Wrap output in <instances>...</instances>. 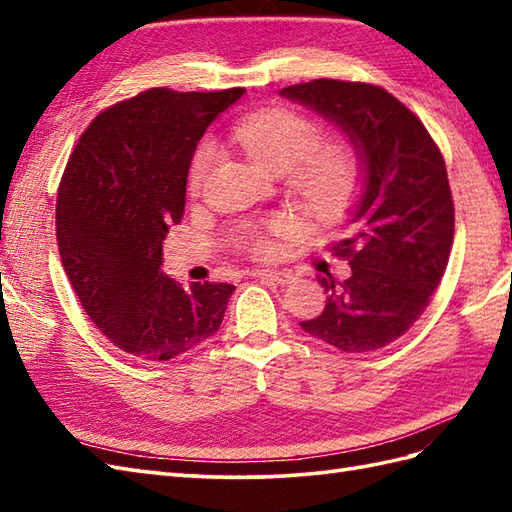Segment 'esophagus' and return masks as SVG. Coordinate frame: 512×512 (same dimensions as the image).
Returning <instances> with one entry per match:
<instances>
[{
	"mask_svg": "<svg viewBox=\"0 0 512 512\" xmlns=\"http://www.w3.org/2000/svg\"><path fill=\"white\" fill-rule=\"evenodd\" d=\"M250 277H257V279H266V281H275V284H290L295 275L290 273V270H253Z\"/></svg>",
	"mask_w": 512,
	"mask_h": 512,
	"instance_id": "34e87169",
	"label": "esophagus"
}]
</instances>
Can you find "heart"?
<instances>
[{
    "label": "heart",
    "instance_id": "obj_1",
    "mask_svg": "<svg viewBox=\"0 0 512 512\" xmlns=\"http://www.w3.org/2000/svg\"><path fill=\"white\" fill-rule=\"evenodd\" d=\"M237 140L257 165L273 173H288V189L299 209L312 220L328 222L343 215L363 191L365 169L361 154L343 140L323 143V127L290 107H273L246 118L235 129ZM217 147L204 138L189 165V189L198 191L209 178ZM281 231V224H270ZM242 244L264 257L273 244L262 231H250Z\"/></svg>",
    "mask_w": 512,
    "mask_h": 512
}]
</instances>
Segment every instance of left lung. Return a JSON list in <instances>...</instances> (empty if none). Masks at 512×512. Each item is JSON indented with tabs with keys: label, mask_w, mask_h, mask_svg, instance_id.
Segmentation results:
<instances>
[{
	"label": "left lung",
	"mask_w": 512,
	"mask_h": 512,
	"mask_svg": "<svg viewBox=\"0 0 512 512\" xmlns=\"http://www.w3.org/2000/svg\"><path fill=\"white\" fill-rule=\"evenodd\" d=\"M339 125L361 154L363 191L330 253L350 277L319 275L325 308L299 325L343 352H372L429 306L451 255L455 211L447 167L427 127L387 90L314 79L279 92Z\"/></svg>",
	"instance_id": "8db88e82"
}]
</instances>
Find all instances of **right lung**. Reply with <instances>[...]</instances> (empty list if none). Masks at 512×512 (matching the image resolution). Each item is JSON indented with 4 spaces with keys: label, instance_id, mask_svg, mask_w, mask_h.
Here are the masks:
<instances>
[{
    "label": "right lung",
    "instance_id": "add662e5",
    "mask_svg": "<svg viewBox=\"0 0 512 512\" xmlns=\"http://www.w3.org/2000/svg\"><path fill=\"white\" fill-rule=\"evenodd\" d=\"M242 88H151L112 105L81 134L57 198L61 264L107 339L143 361H169L222 325L231 284L162 275V242L184 215L189 165Z\"/></svg>",
    "mask_w": 512,
    "mask_h": 512
}]
</instances>
